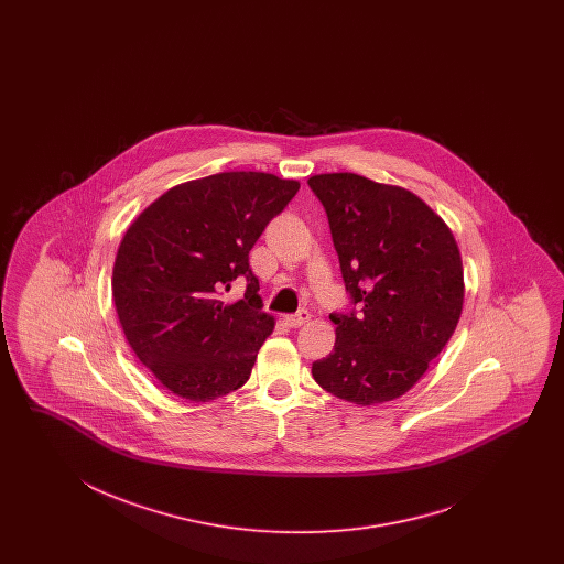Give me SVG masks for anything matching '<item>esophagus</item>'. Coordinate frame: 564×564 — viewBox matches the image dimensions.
I'll return each mask as SVG.
<instances>
[{"label": "esophagus", "instance_id": "obj_1", "mask_svg": "<svg viewBox=\"0 0 564 564\" xmlns=\"http://www.w3.org/2000/svg\"><path fill=\"white\" fill-rule=\"evenodd\" d=\"M307 321H310V312L307 310H300V312H295V314H290V316H285V323L291 326V328H297V326L306 325Z\"/></svg>", "mask_w": 564, "mask_h": 564}]
</instances>
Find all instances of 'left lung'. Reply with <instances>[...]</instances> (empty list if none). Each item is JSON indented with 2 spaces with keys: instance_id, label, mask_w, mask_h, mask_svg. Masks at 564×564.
I'll return each mask as SVG.
<instances>
[{
  "instance_id": "8db88e82",
  "label": "left lung",
  "mask_w": 564,
  "mask_h": 564,
  "mask_svg": "<svg viewBox=\"0 0 564 564\" xmlns=\"http://www.w3.org/2000/svg\"><path fill=\"white\" fill-rule=\"evenodd\" d=\"M345 290L359 312L330 314L335 347L314 380L343 401L375 405L408 393L455 333L463 264L448 225L413 192L358 173H321Z\"/></svg>"
}]
</instances>
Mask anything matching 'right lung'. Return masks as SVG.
Masks as SVG:
<instances>
[{
  "label": "right lung",
  "instance_id": "right-lung-1",
  "mask_svg": "<svg viewBox=\"0 0 564 564\" xmlns=\"http://www.w3.org/2000/svg\"><path fill=\"white\" fill-rule=\"evenodd\" d=\"M300 182L225 171L167 189L126 231L113 264V304L137 358L171 393L205 403L239 389L274 318L260 310L248 254ZM247 279L245 297L221 291Z\"/></svg>",
  "mask_w": 564,
  "mask_h": 564
}]
</instances>
